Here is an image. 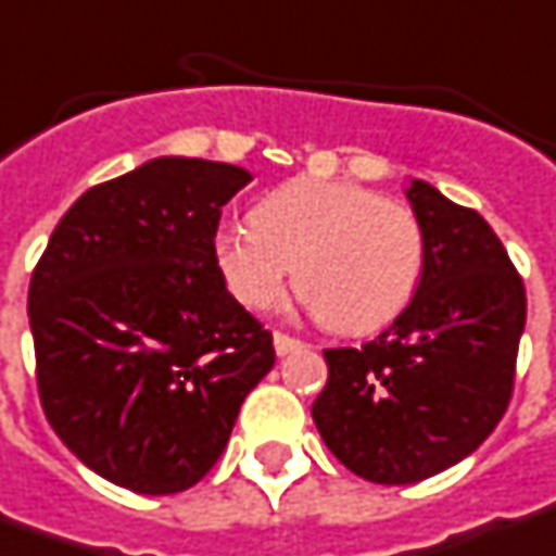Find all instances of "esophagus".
Returning a JSON list of instances; mask_svg holds the SVG:
<instances>
[{"instance_id":"esophagus-1","label":"esophagus","mask_w":556,"mask_h":556,"mask_svg":"<svg viewBox=\"0 0 556 556\" xmlns=\"http://www.w3.org/2000/svg\"><path fill=\"white\" fill-rule=\"evenodd\" d=\"M274 348H277L279 356H286V354H292V351H301V348H304V341H301V338L286 336V332H274Z\"/></svg>"}]
</instances>
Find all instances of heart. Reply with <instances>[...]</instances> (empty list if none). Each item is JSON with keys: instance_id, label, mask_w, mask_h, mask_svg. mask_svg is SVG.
Returning <instances> with one entry per match:
<instances>
[{"instance_id": "heart-1", "label": "heart", "mask_w": 556, "mask_h": 556, "mask_svg": "<svg viewBox=\"0 0 556 556\" xmlns=\"http://www.w3.org/2000/svg\"><path fill=\"white\" fill-rule=\"evenodd\" d=\"M215 267L249 311L274 307L292 270L295 292L332 332L363 336L409 304L425 274V227L406 202L359 184L298 178L215 237Z\"/></svg>"}]
</instances>
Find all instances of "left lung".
<instances>
[{
	"label": "left lung",
	"instance_id": "obj_1",
	"mask_svg": "<svg viewBox=\"0 0 556 556\" xmlns=\"http://www.w3.org/2000/svg\"><path fill=\"white\" fill-rule=\"evenodd\" d=\"M425 274L409 307L363 348L323 351L316 431L356 477L403 486L452 468L502 421L527 326V289L495 230L412 181Z\"/></svg>",
	"mask_w": 556,
	"mask_h": 556
}]
</instances>
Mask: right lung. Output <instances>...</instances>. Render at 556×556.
Masks as SVG:
<instances>
[{"label": "right lung", "instance_id": "1", "mask_svg": "<svg viewBox=\"0 0 556 556\" xmlns=\"http://www.w3.org/2000/svg\"><path fill=\"white\" fill-rule=\"evenodd\" d=\"M245 168L163 156L70 205L29 279L46 418L83 465L141 495L212 470L274 336L215 267L220 205Z\"/></svg>", "mask_w": 556, "mask_h": 556}]
</instances>
